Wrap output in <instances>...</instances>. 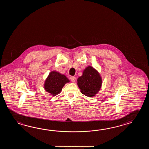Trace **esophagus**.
I'll return each instance as SVG.
<instances>
[{"mask_svg": "<svg viewBox=\"0 0 149 149\" xmlns=\"http://www.w3.org/2000/svg\"><path fill=\"white\" fill-rule=\"evenodd\" d=\"M70 80H71L72 82H74L76 81V77L74 76H72L70 77Z\"/></svg>", "mask_w": 149, "mask_h": 149, "instance_id": "esophagus-1", "label": "esophagus"}]
</instances>
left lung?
Segmentation results:
<instances>
[{"mask_svg": "<svg viewBox=\"0 0 149 149\" xmlns=\"http://www.w3.org/2000/svg\"><path fill=\"white\" fill-rule=\"evenodd\" d=\"M77 82L82 94L92 97L101 88L102 79L97 70L88 66L83 71L82 76L77 79Z\"/></svg>", "mask_w": 149, "mask_h": 149, "instance_id": "left-lung-1", "label": "left lung"}]
</instances>
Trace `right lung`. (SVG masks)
I'll return each instance as SVG.
<instances>
[{
	"instance_id": "add662e5",
	"label": "right lung",
	"mask_w": 149,
	"mask_h": 149,
	"mask_svg": "<svg viewBox=\"0 0 149 149\" xmlns=\"http://www.w3.org/2000/svg\"><path fill=\"white\" fill-rule=\"evenodd\" d=\"M69 82L70 80L65 75L52 71L45 80L44 87L46 92L54 96L60 93L65 84Z\"/></svg>"
}]
</instances>
